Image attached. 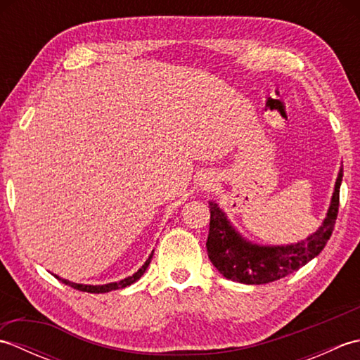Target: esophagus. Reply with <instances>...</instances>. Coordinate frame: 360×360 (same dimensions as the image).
<instances>
[{
	"label": "esophagus",
	"instance_id": "obj_1",
	"mask_svg": "<svg viewBox=\"0 0 360 360\" xmlns=\"http://www.w3.org/2000/svg\"><path fill=\"white\" fill-rule=\"evenodd\" d=\"M205 186H209V184H205Z\"/></svg>",
	"mask_w": 360,
	"mask_h": 360
}]
</instances>
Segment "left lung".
Instances as JSON below:
<instances>
[{
    "instance_id": "8db88e82",
    "label": "left lung",
    "mask_w": 360,
    "mask_h": 360,
    "mask_svg": "<svg viewBox=\"0 0 360 360\" xmlns=\"http://www.w3.org/2000/svg\"><path fill=\"white\" fill-rule=\"evenodd\" d=\"M342 176L343 168L335 181L331 205L322 226L307 240L288 246H259L244 240L218 204L210 201V229L205 248L213 266L226 278L244 285H264L300 269L323 250L334 231Z\"/></svg>"
}]
</instances>
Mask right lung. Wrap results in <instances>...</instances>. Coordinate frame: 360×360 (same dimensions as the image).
Listing matches in <instances>:
<instances>
[{
  "instance_id": "1",
  "label": "right lung",
  "mask_w": 360,
  "mask_h": 360,
  "mask_svg": "<svg viewBox=\"0 0 360 360\" xmlns=\"http://www.w3.org/2000/svg\"><path fill=\"white\" fill-rule=\"evenodd\" d=\"M151 258H153V254L148 257L147 262L143 263V266L141 267V269L137 271V272H134V274L131 275V277H127V278L120 280V281L108 283V285H96V286H93V285H80V283H72V281H68V280H65V278H60V277H57V275H56V277H57L60 281H63L65 285L71 286V288L77 289V290H82V292H91V294H102V292H110V290H116V289L127 288V286H129V285H133L134 281L139 280V278L142 277V275H143V272L147 271V267H148V264H150V262H151Z\"/></svg>"
}]
</instances>
